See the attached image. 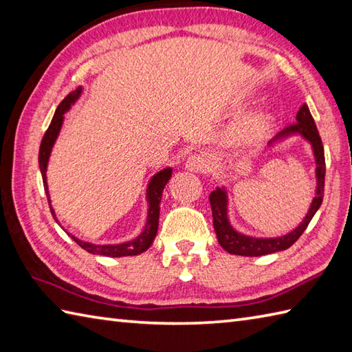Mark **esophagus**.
Returning <instances> with one entry per match:
<instances>
[{"instance_id":"esophagus-1","label":"esophagus","mask_w":352,"mask_h":352,"mask_svg":"<svg viewBox=\"0 0 352 352\" xmlns=\"http://www.w3.org/2000/svg\"><path fill=\"white\" fill-rule=\"evenodd\" d=\"M210 167H212V160L206 153L190 155L185 161V168L194 173H208Z\"/></svg>"}]
</instances>
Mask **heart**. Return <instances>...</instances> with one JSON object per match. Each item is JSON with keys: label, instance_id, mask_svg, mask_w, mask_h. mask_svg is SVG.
Returning <instances> with one entry per match:
<instances>
[{"label": "heart", "instance_id": "obj_1", "mask_svg": "<svg viewBox=\"0 0 352 352\" xmlns=\"http://www.w3.org/2000/svg\"><path fill=\"white\" fill-rule=\"evenodd\" d=\"M272 117L267 111H254L247 114L233 131V140L239 144H250L261 138L268 131Z\"/></svg>", "mask_w": 352, "mask_h": 352}]
</instances>
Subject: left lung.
<instances>
[{
	"label": "left lung",
	"mask_w": 352,
	"mask_h": 352,
	"mask_svg": "<svg viewBox=\"0 0 352 352\" xmlns=\"http://www.w3.org/2000/svg\"><path fill=\"white\" fill-rule=\"evenodd\" d=\"M300 135L301 138L306 140L310 143L311 151H314L315 162H316V190H315V197L311 200V205L309 208V212L304 217V220L296 226V228L286 233V235L277 236V238H256V236H248L233 229V226L229 221L228 215V191L223 186V188H218L209 194V201L210 208H212V218H214V229L217 233L218 242L220 245L226 250V252L230 254H238V256H265L271 254L276 252H282L291 247L294 242L298 239L302 232L306 230L311 218L316 214L324 199V182H325V156H324V146L322 140L319 137L318 128L315 124L314 117L310 114L309 107L304 104L298 113H296V122L289 124L283 131H280L278 134L271 140L268 146H274L278 142H283V140Z\"/></svg>",
	"instance_id": "left-lung-1"
}]
</instances>
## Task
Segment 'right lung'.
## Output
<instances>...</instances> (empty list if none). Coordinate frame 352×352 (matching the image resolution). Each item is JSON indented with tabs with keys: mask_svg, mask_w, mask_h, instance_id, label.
<instances>
[{
	"mask_svg": "<svg viewBox=\"0 0 352 352\" xmlns=\"http://www.w3.org/2000/svg\"><path fill=\"white\" fill-rule=\"evenodd\" d=\"M81 93H82V87H78L76 90L69 93V95L63 100H61L60 105L57 107L56 114H54V117H52L50 128L45 132V135L42 138L41 151H38V167H41L43 186H45L46 197H48L51 214L54 218H56V221H57L56 210H54L51 206L48 182H46V168H48V161H50V155H51V151L54 147V143H56V140L60 134L61 124H63L65 113H67L70 110V107L76 102L78 98L81 96ZM171 171H173L171 170V167H167V168L158 171V173L151 177L149 185H147V190H146V200H147V205H149V209H147V220H146V226H144L143 232L140 233L137 238L126 241V242H122V244L98 245V244H91V242H85V241L78 239L76 236L70 235V233H67V235L72 238L81 248H84L85 252H89L91 254L122 257V256H137L140 253L146 252V250L152 245V242L156 236V232H158L160 203H161V197H162V191H164V188H166V185L171 177Z\"/></svg>",
	"mask_w": 352,
	"mask_h": 352,
	"instance_id": "add662e5",
	"label": "right lung"
}]
</instances>
